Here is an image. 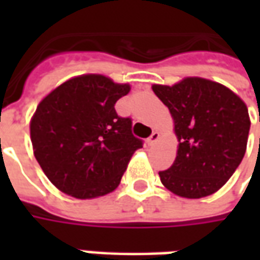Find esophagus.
Segmentation results:
<instances>
[{
    "instance_id": "obj_1",
    "label": "esophagus",
    "mask_w": 260,
    "mask_h": 260,
    "mask_svg": "<svg viewBox=\"0 0 260 260\" xmlns=\"http://www.w3.org/2000/svg\"><path fill=\"white\" fill-rule=\"evenodd\" d=\"M158 139H160V134H158L157 131H154L152 135H150V138L147 139V142H149V145H154Z\"/></svg>"
}]
</instances>
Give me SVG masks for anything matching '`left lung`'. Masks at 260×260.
Instances as JSON below:
<instances>
[{
  "instance_id": "1",
  "label": "left lung",
  "mask_w": 260,
  "mask_h": 260,
  "mask_svg": "<svg viewBox=\"0 0 260 260\" xmlns=\"http://www.w3.org/2000/svg\"><path fill=\"white\" fill-rule=\"evenodd\" d=\"M152 89L169 107L178 139L174 163L158 173L161 184L186 199L217 192L245 154L251 119L244 100L221 83L198 76Z\"/></svg>"
}]
</instances>
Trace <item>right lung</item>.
Masks as SVG:
<instances>
[{
    "label": "right lung",
    "instance_id": "right-lung-1",
    "mask_svg": "<svg viewBox=\"0 0 260 260\" xmlns=\"http://www.w3.org/2000/svg\"><path fill=\"white\" fill-rule=\"evenodd\" d=\"M131 90L108 76L86 74L65 80L39 103L30 119L37 163L55 188L76 199H94L121 182L142 141L132 121L115 113Z\"/></svg>",
    "mask_w": 260,
    "mask_h": 260
}]
</instances>
